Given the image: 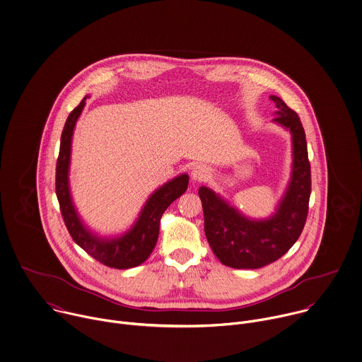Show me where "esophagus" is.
<instances>
[{"instance_id": "obj_1", "label": "esophagus", "mask_w": 362, "mask_h": 362, "mask_svg": "<svg viewBox=\"0 0 362 362\" xmlns=\"http://www.w3.org/2000/svg\"><path fill=\"white\" fill-rule=\"evenodd\" d=\"M211 175V170L206 167V165H202V164H198L192 168L191 171V177L194 181H198V182H202L205 181L208 177Z\"/></svg>"}]
</instances>
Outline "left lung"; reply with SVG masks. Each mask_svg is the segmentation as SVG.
<instances>
[{
  "instance_id": "left-lung-1",
  "label": "left lung",
  "mask_w": 362,
  "mask_h": 362,
  "mask_svg": "<svg viewBox=\"0 0 362 362\" xmlns=\"http://www.w3.org/2000/svg\"><path fill=\"white\" fill-rule=\"evenodd\" d=\"M270 100L276 106L273 120L288 129L293 139L291 180L277 212L266 221H250L209 188L198 191L206 239L215 256L233 269H259L280 259L301 235L308 214L311 171L303 124L280 98Z\"/></svg>"
}]
</instances>
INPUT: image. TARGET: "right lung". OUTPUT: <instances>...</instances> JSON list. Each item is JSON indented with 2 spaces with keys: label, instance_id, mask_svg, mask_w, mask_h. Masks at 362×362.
<instances>
[{
  "label": "right lung",
  "instance_id": "obj_1",
  "mask_svg": "<svg viewBox=\"0 0 362 362\" xmlns=\"http://www.w3.org/2000/svg\"><path fill=\"white\" fill-rule=\"evenodd\" d=\"M86 105V98L66 119L61 148L57 161L55 188L64 222L72 239L93 259L113 269H130L141 264L153 252L160 232V219L164 211L188 188V175L182 174L157 189L144 205L136 225L117 239H100L92 235L81 222L69 194L68 171L71 161V143L78 117Z\"/></svg>",
  "mask_w": 362,
  "mask_h": 362
}]
</instances>
